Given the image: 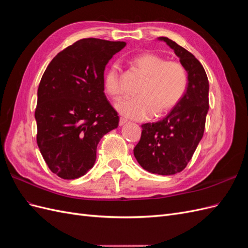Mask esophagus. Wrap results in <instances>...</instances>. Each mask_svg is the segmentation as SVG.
Returning a JSON list of instances; mask_svg holds the SVG:
<instances>
[{
    "mask_svg": "<svg viewBox=\"0 0 248 248\" xmlns=\"http://www.w3.org/2000/svg\"><path fill=\"white\" fill-rule=\"evenodd\" d=\"M126 123H127V120H126V119L120 118V121H119V125H120V126H123V125H125Z\"/></svg>",
    "mask_w": 248,
    "mask_h": 248,
    "instance_id": "1",
    "label": "esophagus"
}]
</instances>
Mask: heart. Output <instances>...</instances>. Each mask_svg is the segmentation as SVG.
<instances>
[{
  "instance_id": "obj_1",
  "label": "heart",
  "mask_w": 248,
  "mask_h": 248,
  "mask_svg": "<svg viewBox=\"0 0 248 248\" xmlns=\"http://www.w3.org/2000/svg\"><path fill=\"white\" fill-rule=\"evenodd\" d=\"M129 63L144 79L136 91V98L123 100L116 106L124 117L145 120L153 114L161 116L174 108L183 98L188 78L180 63L167 61L154 52H141L132 57ZM103 88L114 99L121 97V77L117 64L110 65L104 72Z\"/></svg>"
}]
</instances>
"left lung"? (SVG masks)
<instances>
[{"label": "left lung", "mask_w": 248, "mask_h": 248, "mask_svg": "<svg viewBox=\"0 0 248 248\" xmlns=\"http://www.w3.org/2000/svg\"><path fill=\"white\" fill-rule=\"evenodd\" d=\"M175 51L188 78L183 98L156 123L141 125V137L133 149L140 166L163 176L185 169L205 130L209 109V81L204 67L188 50L167 37H158Z\"/></svg>", "instance_id": "8db88e82"}]
</instances>
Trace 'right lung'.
<instances>
[{
	"label": "right lung",
	"mask_w": 248,
	"mask_h": 248,
	"mask_svg": "<svg viewBox=\"0 0 248 248\" xmlns=\"http://www.w3.org/2000/svg\"><path fill=\"white\" fill-rule=\"evenodd\" d=\"M126 43L81 39L62 50L44 71L37 92V144L49 170L63 179L87 174L101 138L119 125L103 74Z\"/></svg>",
	"instance_id": "1"
}]
</instances>
